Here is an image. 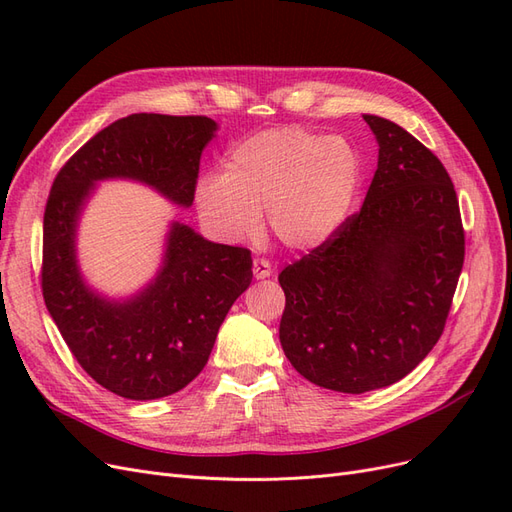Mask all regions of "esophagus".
<instances>
[{
    "label": "esophagus",
    "instance_id": "esophagus-1",
    "mask_svg": "<svg viewBox=\"0 0 512 512\" xmlns=\"http://www.w3.org/2000/svg\"><path fill=\"white\" fill-rule=\"evenodd\" d=\"M252 271H254L256 280H265V277H269L273 273V267L267 258H256L252 265Z\"/></svg>",
    "mask_w": 512,
    "mask_h": 512
}]
</instances>
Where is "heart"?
I'll use <instances>...</instances> for the list:
<instances>
[{
    "label": "heart",
    "mask_w": 512,
    "mask_h": 512,
    "mask_svg": "<svg viewBox=\"0 0 512 512\" xmlns=\"http://www.w3.org/2000/svg\"><path fill=\"white\" fill-rule=\"evenodd\" d=\"M363 181V160L346 138L282 126L230 147L220 175L196 183V205L215 235L241 241L267 226L292 250L329 241L350 218Z\"/></svg>",
    "instance_id": "1"
}]
</instances>
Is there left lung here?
Here are the masks:
<instances>
[{
  "instance_id": "8db88e82",
  "label": "left lung",
  "mask_w": 512,
  "mask_h": 512,
  "mask_svg": "<svg viewBox=\"0 0 512 512\" xmlns=\"http://www.w3.org/2000/svg\"><path fill=\"white\" fill-rule=\"evenodd\" d=\"M363 119L380 149L361 211L277 277L288 361L322 389L352 395L408 376L438 344L466 256L442 162L397 123Z\"/></svg>"
}]
</instances>
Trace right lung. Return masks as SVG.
Instances as JSON below:
<instances>
[{"mask_svg": "<svg viewBox=\"0 0 512 512\" xmlns=\"http://www.w3.org/2000/svg\"><path fill=\"white\" fill-rule=\"evenodd\" d=\"M215 128L203 115H128L89 138L51 185L42 297L74 359L119 397L173 395L203 371L228 309L252 282V254L175 222L156 280L130 301H106L85 286L76 267L79 213L94 183L111 177L143 181L190 207L200 153Z\"/></svg>", "mask_w": 512, "mask_h": 512, "instance_id": "right-lung-1", "label": "right lung"}]
</instances>
